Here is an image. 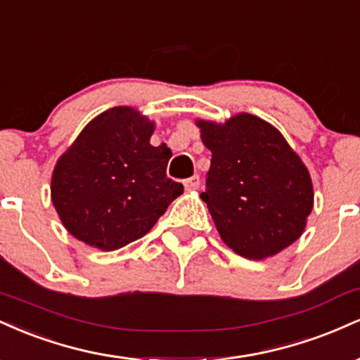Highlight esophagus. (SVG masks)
<instances>
[{
    "instance_id": "obj_1",
    "label": "esophagus",
    "mask_w": 360,
    "mask_h": 360,
    "mask_svg": "<svg viewBox=\"0 0 360 360\" xmlns=\"http://www.w3.org/2000/svg\"><path fill=\"white\" fill-rule=\"evenodd\" d=\"M184 188L188 189V191H194V189L200 188V176H191L188 177V179H184Z\"/></svg>"
}]
</instances>
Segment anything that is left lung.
Instances as JSON below:
<instances>
[{
	"mask_svg": "<svg viewBox=\"0 0 360 360\" xmlns=\"http://www.w3.org/2000/svg\"><path fill=\"white\" fill-rule=\"evenodd\" d=\"M196 125L212 150L201 200L221 240L252 260L298 240L313 210L311 177L278 128L249 113Z\"/></svg>",
	"mask_w": 360,
	"mask_h": 360,
	"instance_id": "obj_1",
	"label": "left lung"
}]
</instances>
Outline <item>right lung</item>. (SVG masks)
I'll use <instances>...</instances> for the list:
<instances>
[{
	"label": "right lung",
	"instance_id": "obj_1",
	"mask_svg": "<svg viewBox=\"0 0 360 360\" xmlns=\"http://www.w3.org/2000/svg\"><path fill=\"white\" fill-rule=\"evenodd\" d=\"M154 123L130 106L91 120L52 174V203L77 240L117 250L143 237L184 186L169 179L172 152L150 146Z\"/></svg>",
	"mask_w": 360,
	"mask_h": 360
}]
</instances>
